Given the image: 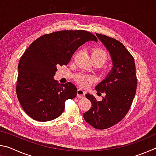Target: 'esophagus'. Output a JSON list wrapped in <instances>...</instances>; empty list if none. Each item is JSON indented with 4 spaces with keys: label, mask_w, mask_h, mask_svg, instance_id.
Here are the masks:
<instances>
[{
    "label": "esophagus",
    "mask_w": 156,
    "mask_h": 156,
    "mask_svg": "<svg viewBox=\"0 0 156 156\" xmlns=\"http://www.w3.org/2000/svg\"><path fill=\"white\" fill-rule=\"evenodd\" d=\"M85 93H86L85 91L82 90L80 89H79L77 90V96L78 98H84V96H85Z\"/></svg>",
    "instance_id": "34e87169"
}]
</instances>
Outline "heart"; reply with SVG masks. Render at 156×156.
<instances>
[{"label": "heart", "mask_w": 156, "mask_h": 156, "mask_svg": "<svg viewBox=\"0 0 156 156\" xmlns=\"http://www.w3.org/2000/svg\"><path fill=\"white\" fill-rule=\"evenodd\" d=\"M92 60L99 62L100 64L102 65L107 60V54L103 49H98L94 50L91 54ZM94 80V78L90 76H88L84 73L79 74L76 77V81L78 83L79 85H80L83 87H87L91 84Z\"/></svg>", "instance_id": "1"}]
</instances>
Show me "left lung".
I'll return each instance as SVG.
<instances>
[{"label": "left lung", "mask_w": 156, "mask_h": 156, "mask_svg": "<svg viewBox=\"0 0 156 156\" xmlns=\"http://www.w3.org/2000/svg\"><path fill=\"white\" fill-rule=\"evenodd\" d=\"M96 34L109 51L113 67L95 87L97 91L106 94L101 101H97L93 95L86 94L92 107L83 113V118L93 127L105 129L119 122L127 113L136 95L138 81L134 58L123 44L109 36Z\"/></svg>", "instance_id": "8db88e82"}]
</instances>
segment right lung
<instances>
[{
    "label": "right lung",
    "mask_w": 156,
    "mask_h": 156,
    "mask_svg": "<svg viewBox=\"0 0 156 156\" xmlns=\"http://www.w3.org/2000/svg\"><path fill=\"white\" fill-rule=\"evenodd\" d=\"M89 41H98L89 31H58L41 36L26 49L18 67L16 94L30 117L40 122L54 120L64 112L66 100L76 96L74 84H60L54 76L57 67L67 65L78 47Z\"/></svg>",
    "instance_id": "obj_1"
}]
</instances>
